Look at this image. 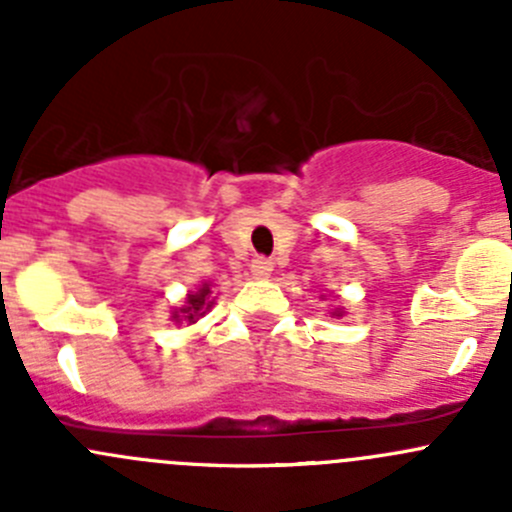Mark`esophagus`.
I'll return each mask as SVG.
<instances>
[{
    "mask_svg": "<svg viewBox=\"0 0 512 512\" xmlns=\"http://www.w3.org/2000/svg\"><path fill=\"white\" fill-rule=\"evenodd\" d=\"M272 260H267V257H255V260H252V265H250V270H252V277H255V280H267V277L272 275Z\"/></svg>",
    "mask_w": 512,
    "mask_h": 512,
    "instance_id": "34e87169",
    "label": "esophagus"
}]
</instances>
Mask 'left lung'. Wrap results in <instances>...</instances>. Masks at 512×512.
<instances>
[{
  "label": "left lung",
  "mask_w": 512,
  "mask_h": 512,
  "mask_svg": "<svg viewBox=\"0 0 512 512\" xmlns=\"http://www.w3.org/2000/svg\"><path fill=\"white\" fill-rule=\"evenodd\" d=\"M332 314L334 317H342V309H332Z\"/></svg>",
  "instance_id": "8db88e82"
}]
</instances>
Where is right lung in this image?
Returning <instances> with one entry per match:
<instances>
[{
	"instance_id": "right-lung-1",
	"label": "right lung",
	"mask_w": 512,
	"mask_h": 512,
	"mask_svg": "<svg viewBox=\"0 0 512 512\" xmlns=\"http://www.w3.org/2000/svg\"><path fill=\"white\" fill-rule=\"evenodd\" d=\"M213 304H215V299H210V285L205 282V285L198 287V292H190L188 297H185L183 307L175 309L173 322L195 324L200 317H205V312H210V307H213Z\"/></svg>"
}]
</instances>
